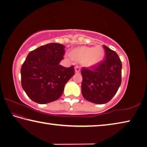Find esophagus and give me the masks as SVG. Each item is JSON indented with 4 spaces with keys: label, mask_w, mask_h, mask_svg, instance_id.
Wrapping results in <instances>:
<instances>
[{
    "label": "esophagus",
    "mask_w": 147,
    "mask_h": 147,
    "mask_svg": "<svg viewBox=\"0 0 147 147\" xmlns=\"http://www.w3.org/2000/svg\"><path fill=\"white\" fill-rule=\"evenodd\" d=\"M75 71H76V73H79V72H80V71H81L80 66H78V65H76L75 66Z\"/></svg>",
    "instance_id": "34e87169"
}]
</instances>
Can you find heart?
Wrapping results in <instances>:
<instances>
[{"label": "heart", "mask_w": 147, "mask_h": 147, "mask_svg": "<svg viewBox=\"0 0 147 147\" xmlns=\"http://www.w3.org/2000/svg\"><path fill=\"white\" fill-rule=\"evenodd\" d=\"M71 57L79 61H84L87 65H94L101 61L104 50L101 46L94 48L82 46L74 49L71 52Z\"/></svg>", "instance_id": "b5f03b06"}]
</instances>
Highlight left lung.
I'll use <instances>...</instances> for the list:
<instances>
[{"mask_svg": "<svg viewBox=\"0 0 147 147\" xmlns=\"http://www.w3.org/2000/svg\"><path fill=\"white\" fill-rule=\"evenodd\" d=\"M105 59L90 68L81 69V92L84 99L105 104L115 96L121 83L122 63L114 50L103 45Z\"/></svg>", "mask_w": 147, "mask_h": 147, "instance_id": "obj_1", "label": "left lung"}]
</instances>
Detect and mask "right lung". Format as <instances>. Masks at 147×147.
<instances>
[{"instance_id": "right-lung-1", "label": "right lung", "mask_w": 147, "mask_h": 147, "mask_svg": "<svg viewBox=\"0 0 147 147\" xmlns=\"http://www.w3.org/2000/svg\"><path fill=\"white\" fill-rule=\"evenodd\" d=\"M64 48L61 44L49 43L28 53L20 69L21 85L33 101L46 104L57 100L74 75V66L66 68L59 64Z\"/></svg>"}]
</instances>
